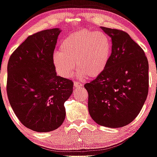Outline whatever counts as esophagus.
<instances>
[{"instance_id": "34e87169", "label": "esophagus", "mask_w": 157, "mask_h": 157, "mask_svg": "<svg viewBox=\"0 0 157 157\" xmlns=\"http://www.w3.org/2000/svg\"><path fill=\"white\" fill-rule=\"evenodd\" d=\"M74 86L75 87H80V86H82V84L80 82H74Z\"/></svg>"}]
</instances>
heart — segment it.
<instances>
[{"label":"heart","instance_id":"obj_1","mask_svg":"<svg viewBox=\"0 0 157 157\" xmlns=\"http://www.w3.org/2000/svg\"><path fill=\"white\" fill-rule=\"evenodd\" d=\"M112 46L106 34L88 30L78 32L62 41L59 51L53 55V63L58 75L71 78L77 66L79 75L90 78L99 77L106 68Z\"/></svg>","mask_w":157,"mask_h":157}]
</instances>
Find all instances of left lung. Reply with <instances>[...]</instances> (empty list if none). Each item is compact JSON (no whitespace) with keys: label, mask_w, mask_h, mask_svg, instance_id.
Instances as JSON below:
<instances>
[{"label":"left lung","mask_w":157,"mask_h":157,"mask_svg":"<svg viewBox=\"0 0 157 157\" xmlns=\"http://www.w3.org/2000/svg\"><path fill=\"white\" fill-rule=\"evenodd\" d=\"M111 38L105 71L85 85L91 117L100 125L121 128L138 115L148 94L149 64L143 49L120 29L101 27Z\"/></svg>","instance_id":"obj_1"}]
</instances>
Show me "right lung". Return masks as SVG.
Instances as JSON below:
<instances>
[{
    "label": "right lung",
    "mask_w": 157,
    "mask_h": 157,
    "mask_svg": "<svg viewBox=\"0 0 157 157\" xmlns=\"http://www.w3.org/2000/svg\"><path fill=\"white\" fill-rule=\"evenodd\" d=\"M60 32L55 28L30 35L8 60L9 102L22 124L36 132H50L62 125L64 103L72 93V81L58 76L53 63Z\"/></svg>",
    "instance_id": "1"
}]
</instances>
